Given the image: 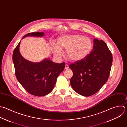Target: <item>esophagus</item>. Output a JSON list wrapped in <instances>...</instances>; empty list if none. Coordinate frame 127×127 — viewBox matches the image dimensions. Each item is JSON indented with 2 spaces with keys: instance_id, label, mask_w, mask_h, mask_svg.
I'll return each mask as SVG.
<instances>
[{
  "instance_id": "1",
  "label": "esophagus",
  "mask_w": 127,
  "mask_h": 127,
  "mask_svg": "<svg viewBox=\"0 0 127 127\" xmlns=\"http://www.w3.org/2000/svg\"><path fill=\"white\" fill-rule=\"evenodd\" d=\"M68 68H69L68 65V64H66V65H65V69H68Z\"/></svg>"
}]
</instances>
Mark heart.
<instances>
[{
    "label": "heart",
    "mask_w": 127,
    "mask_h": 127,
    "mask_svg": "<svg viewBox=\"0 0 127 127\" xmlns=\"http://www.w3.org/2000/svg\"><path fill=\"white\" fill-rule=\"evenodd\" d=\"M57 45H54L53 50L55 55L61 57L63 52L61 49L66 51L67 57L72 61H77L86 57L91 51L92 42L85 36L79 34L65 35L58 39Z\"/></svg>",
    "instance_id": "1"
}]
</instances>
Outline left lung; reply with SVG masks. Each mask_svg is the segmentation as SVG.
<instances>
[{
  "mask_svg": "<svg viewBox=\"0 0 127 127\" xmlns=\"http://www.w3.org/2000/svg\"><path fill=\"white\" fill-rule=\"evenodd\" d=\"M112 62V54L105 42L94 39L90 54L69 65L73 73L70 79L73 90L85 97L96 93L108 80Z\"/></svg>",
  "mask_w": 127,
  "mask_h": 127,
  "instance_id": "1",
  "label": "left lung"
}]
</instances>
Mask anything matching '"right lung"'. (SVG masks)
<instances>
[{
  "label": "right lung",
  "instance_id": "obj_1",
  "mask_svg": "<svg viewBox=\"0 0 127 127\" xmlns=\"http://www.w3.org/2000/svg\"><path fill=\"white\" fill-rule=\"evenodd\" d=\"M43 32H32L27 36H42ZM20 42L13 51L12 60L17 79L25 90L36 96H44L53 89L57 79L64 70L65 63L53 62L45 59L40 63H33L25 59L19 52Z\"/></svg>",
  "mask_w": 127,
  "mask_h": 127
}]
</instances>
